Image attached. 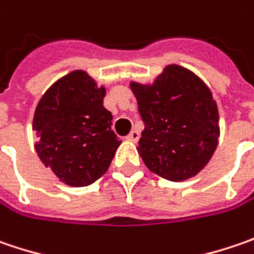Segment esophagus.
<instances>
[{
  "instance_id": "obj_1",
  "label": "esophagus",
  "mask_w": 254,
  "mask_h": 254,
  "mask_svg": "<svg viewBox=\"0 0 254 254\" xmlns=\"http://www.w3.org/2000/svg\"><path fill=\"white\" fill-rule=\"evenodd\" d=\"M139 136H140V135H139L138 130H136V129H133V130H130V133L127 135V139L129 140V142H136V140L139 139Z\"/></svg>"
}]
</instances>
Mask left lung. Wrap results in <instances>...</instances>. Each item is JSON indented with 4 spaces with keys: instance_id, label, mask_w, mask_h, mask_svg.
Segmentation results:
<instances>
[{
    "instance_id": "obj_1",
    "label": "left lung",
    "mask_w": 254,
    "mask_h": 254,
    "mask_svg": "<svg viewBox=\"0 0 254 254\" xmlns=\"http://www.w3.org/2000/svg\"><path fill=\"white\" fill-rule=\"evenodd\" d=\"M145 127L138 153L149 171L172 182L196 176L215 153L220 127L209 86L190 69L171 64L152 83H129Z\"/></svg>"
}]
</instances>
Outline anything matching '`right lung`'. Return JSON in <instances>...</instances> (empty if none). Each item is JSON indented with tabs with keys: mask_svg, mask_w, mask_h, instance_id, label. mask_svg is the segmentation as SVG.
<instances>
[{
	"mask_svg": "<svg viewBox=\"0 0 254 254\" xmlns=\"http://www.w3.org/2000/svg\"><path fill=\"white\" fill-rule=\"evenodd\" d=\"M105 94V85L76 69L52 83L35 108V152L68 186H88L104 176L121 145Z\"/></svg>",
	"mask_w": 254,
	"mask_h": 254,
	"instance_id": "right-lung-1",
	"label": "right lung"
}]
</instances>
